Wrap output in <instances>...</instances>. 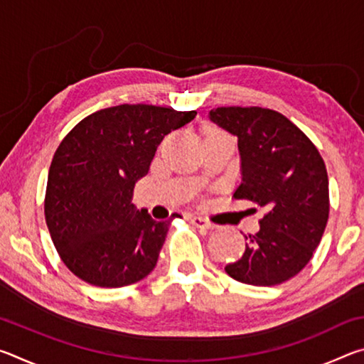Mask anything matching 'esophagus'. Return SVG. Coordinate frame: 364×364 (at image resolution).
Masks as SVG:
<instances>
[{
    "label": "esophagus",
    "mask_w": 364,
    "mask_h": 364,
    "mask_svg": "<svg viewBox=\"0 0 364 364\" xmlns=\"http://www.w3.org/2000/svg\"><path fill=\"white\" fill-rule=\"evenodd\" d=\"M191 221H193V225L200 228V230H215L217 228V225L212 223L210 220H207L204 217H199V215H196V217L191 218Z\"/></svg>",
    "instance_id": "1"
}]
</instances>
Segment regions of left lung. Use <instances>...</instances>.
<instances>
[{
    "mask_svg": "<svg viewBox=\"0 0 364 364\" xmlns=\"http://www.w3.org/2000/svg\"><path fill=\"white\" fill-rule=\"evenodd\" d=\"M210 120L237 136L242 181L234 197L263 207L260 231L245 236V252L225 267L232 279L276 286L306 267L329 218V180L310 138L264 107H217Z\"/></svg>",
    "mask_w": 364,
    "mask_h": 364,
    "instance_id": "1",
    "label": "left lung"
}]
</instances>
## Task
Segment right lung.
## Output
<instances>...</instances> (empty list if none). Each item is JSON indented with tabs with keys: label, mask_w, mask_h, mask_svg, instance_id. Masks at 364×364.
<instances>
[{
	"label": "right lung",
	"mask_w": 364,
	"mask_h": 364,
	"mask_svg": "<svg viewBox=\"0 0 364 364\" xmlns=\"http://www.w3.org/2000/svg\"><path fill=\"white\" fill-rule=\"evenodd\" d=\"M149 104L101 109L78 122L54 152L45 218L60 260L97 287L138 282L157 264L168 221L132 204L165 134L196 117Z\"/></svg>",
	"instance_id": "1"
}]
</instances>
